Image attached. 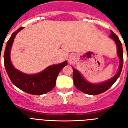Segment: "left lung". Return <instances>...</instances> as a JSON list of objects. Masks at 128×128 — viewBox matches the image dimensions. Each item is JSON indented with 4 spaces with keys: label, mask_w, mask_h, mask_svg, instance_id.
Segmentation results:
<instances>
[{
    "label": "left lung",
    "mask_w": 128,
    "mask_h": 128,
    "mask_svg": "<svg viewBox=\"0 0 128 128\" xmlns=\"http://www.w3.org/2000/svg\"><path fill=\"white\" fill-rule=\"evenodd\" d=\"M111 32V34L109 36L112 38L114 42H115L116 46H117V55L118 56V58L120 60V65H119V68H118V72L114 76L112 79H110L108 81H106L105 82L99 84H94L89 83L86 82L83 77L81 75L78 70L72 68L73 70V77L72 80L74 82V85L75 87L78 89L79 90L83 92L84 93L88 94H92V95H96V94H101L104 92L106 91L107 90L110 88L111 86H112L114 83L117 80L118 77L121 75L122 68H123V64H124V56H123V48H122V44L121 41L118 39V36L116 35L113 32Z\"/></svg>",
    "instance_id": "8db88e82"
}]
</instances>
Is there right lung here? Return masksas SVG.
I'll return each instance as SVG.
<instances>
[{
  "instance_id": "1",
  "label": "right lung",
  "mask_w": 128,
  "mask_h": 128,
  "mask_svg": "<svg viewBox=\"0 0 128 128\" xmlns=\"http://www.w3.org/2000/svg\"><path fill=\"white\" fill-rule=\"evenodd\" d=\"M23 27H20L14 32L7 41L4 53V63L7 75L14 85L18 88L29 94L40 95L52 90L56 86V82L59 72L67 65L65 61L60 64L47 67L42 72L36 75H27L16 70L10 60V50L16 34Z\"/></svg>"
}]
</instances>
